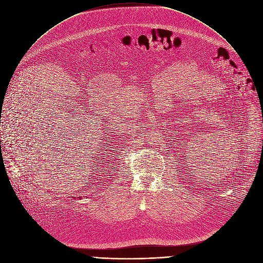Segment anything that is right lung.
Here are the masks:
<instances>
[{"instance_id": "add662e5", "label": "right lung", "mask_w": 263, "mask_h": 263, "mask_svg": "<svg viewBox=\"0 0 263 263\" xmlns=\"http://www.w3.org/2000/svg\"><path fill=\"white\" fill-rule=\"evenodd\" d=\"M72 198H74V197H72ZM79 199H81V198H80V197H79Z\"/></svg>"}]
</instances>
